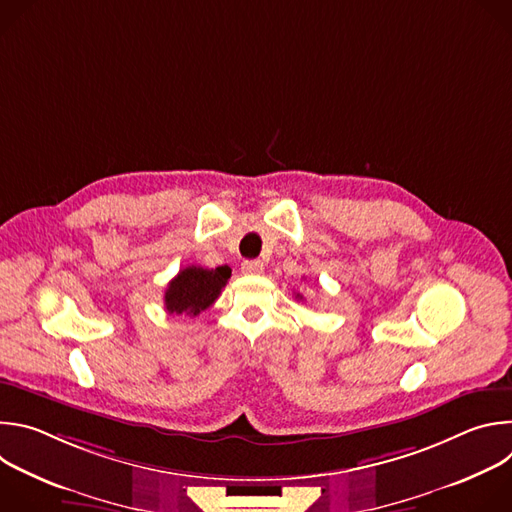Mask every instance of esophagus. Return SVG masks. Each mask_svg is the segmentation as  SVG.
I'll return each mask as SVG.
<instances>
[{"label":"esophagus","mask_w":512,"mask_h":512,"mask_svg":"<svg viewBox=\"0 0 512 512\" xmlns=\"http://www.w3.org/2000/svg\"><path fill=\"white\" fill-rule=\"evenodd\" d=\"M241 271L247 275H259L263 271V263L257 259H247L241 263Z\"/></svg>","instance_id":"1"}]
</instances>
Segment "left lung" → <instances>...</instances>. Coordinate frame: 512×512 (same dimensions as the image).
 <instances>
[{
	"label": "left lung",
	"instance_id": "1",
	"mask_svg": "<svg viewBox=\"0 0 512 512\" xmlns=\"http://www.w3.org/2000/svg\"><path fill=\"white\" fill-rule=\"evenodd\" d=\"M296 298H300V300H302V296H300V294H298V296H296Z\"/></svg>",
	"mask_w": 512,
	"mask_h": 512
}]
</instances>
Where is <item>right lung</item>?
<instances>
[{
    "label": "right lung",
    "mask_w": 512,
    "mask_h": 512,
    "mask_svg": "<svg viewBox=\"0 0 512 512\" xmlns=\"http://www.w3.org/2000/svg\"><path fill=\"white\" fill-rule=\"evenodd\" d=\"M231 277V267L221 265L216 269H204L188 265L168 283L164 304L170 314L198 316L210 308L221 296L223 287Z\"/></svg>",
    "instance_id": "right-lung-1"
}]
</instances>
